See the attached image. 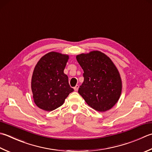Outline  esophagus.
<instances>
[{"label":"esophagus","instance_id":"1","mask_svg":"<svg viewBox=\"0 0 152 152\" xmlns=\"http://www.w3.org/2000/svg\"><path fill=\"white\" fill-rule=\"evenodd\" d=\"M78 88H79V86H78V85H76V86H75V87L74 88V90H75V91H78Z\"/></svg>","mask_w":152,"mask_h":152}]
</instances>
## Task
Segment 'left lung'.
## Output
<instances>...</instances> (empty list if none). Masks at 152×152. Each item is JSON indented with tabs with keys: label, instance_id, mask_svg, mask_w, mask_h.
Instances as JSON below:
<instances>
[{
	"label": "left lung",
	"instance_id": "1",
	"mask_svg": "<svg viewBox=\"0 0 152 152\" xmlns=\"http://www.w3.org/2000/svg\"><path fill=\"white\" fill-rule=\"evenodd\" d=\"M84 70V82L78 93L91 108L99 112L111 109L119 99L122 81L119 72L109 56L94 50L76 56Z\"/></svg>",
	"mask_w": 152,
	"mask_h": 152
}]
</instances>
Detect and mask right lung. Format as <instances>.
I'll return each mask as SVG.
<instances>
[{"label": "right lung", "instance_id": "obj_1", "mask_svg": "<svg viewBox=\"0 0 152 152\" xmlns=\"http://www.w3.org/2000/svg\"><path fill=\"white\" fill-rule=\"evenodd\" d=\"M68 58L67 55L50 52L42 56L35 66L31 90L34 101L39 108L53 111L61 107L74 91L64 73Z\"/></svg>", "mask_w": 152, "mask_h": 152}]
</instances>
